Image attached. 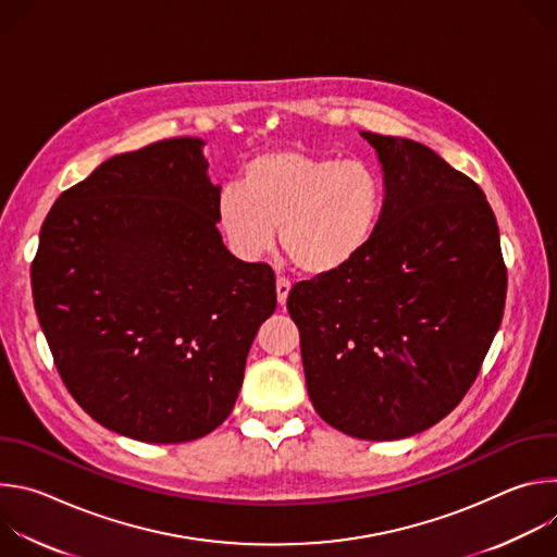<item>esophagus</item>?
<instances>
[{
  "instance_id": "esophagus-1",
  "label": "esophagus",
  "mask_w": 557,
  "mask_h": 557,
  "mask_svg": "<svg viewBox=\"0 0 557 557\" xmlns=\"http://www.w3.org/2000/svg\"><path fill=\"white\" fill-rule=\"evenodd\" d=\"M275 288H277V301L284 306V304H286V297H288V293H290V280L280 275L277 282H275Z\"/></svg>"
}]
</instances>
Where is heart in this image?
<instances>
[{
  "label": "heart",
  "mask_w": 557,
  "mask_h": 557,
  "mask_svg": "<svg viewBox=\"0 0 557 557\" xmlns=\"http://www.w3.org/2000/svg\"><path fill=\"white\" fill-rule=\"evenodd\" d=\"M383 211V181L359 158L269 149L245 165L243 187L218 198V222L231 249L260 258L280 240L290 264L331 275L372 243Z\"/></svg>",
  "instance_id": "heart-1"
}]
</instances>
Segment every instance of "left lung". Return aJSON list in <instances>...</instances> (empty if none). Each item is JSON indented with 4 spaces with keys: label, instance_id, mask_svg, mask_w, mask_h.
I'll list each match as a JSON object with an SVG mask.
<instances>
[{
    "label": "left lung",
    "instance_id": "obj_1",
    "mask_svg": "<svg viewBox=\"0 0 557 557\" xmlns=\"http://www.w3.org/2000/svg\"><path fill=\"white\" fill-rule=\"evenodd\" d=\"M361 136L383 168L376 233L342 271L295 284L286 308L317 414L355 438L396 441L436 425L473 385L507 267L479 185L421 143Z\"/></svg>",
    "mask_w": 557,
    "mask_h": 557
}]
</instances>
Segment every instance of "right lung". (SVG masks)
<instances>
[{
	"label": "right lung",
	"instance_id": "obj_1",
	"mask_svg": "<svg viewBox=\"0 0 557 557\" xmlns=\"http://www.w3.org/2000/svg\"><path fill=\"white\" fill-rule=\"evenodd\" d=\"M200 138L119 153L48 211L30 267L57 372L103 428L187 443L233 410L275 273L224 247Z\"/></svg>",
	"mask_w": 557,
	"mask_h": 557
}]
</instances>
